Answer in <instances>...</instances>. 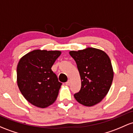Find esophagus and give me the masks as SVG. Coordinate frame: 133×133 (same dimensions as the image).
Wrapping results in <instances>:
<instances>
[{
	"label": "esophagus",
	"mask_w": 133,
	"mask_h": 133,
	"mask_svg": "<svg viewBox=\"0 0 133 133\" xmlns=\"http://www.w3.org/2000/svg\"><path fill=\"white\" fill-rule=\"evenodd\" d=\"M65 84H66V85H68V86H69L70 84H71V80H70V79L68 80V81H67L66 83H65Z\"/></svg>",
	"instance_id": "obj_1"
}]
</instances>
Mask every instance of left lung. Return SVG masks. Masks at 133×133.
<instances>
[{
	"label": "left lung",
	"instance_id": "left-lung-1",
	"mask_svg": "<svg viewBox=\"0 0 133 133\" xmlns=\"http://www.w3.org/2000/svg\"><path fill=\"white\" fill-rule=\"evenodd\" d=\"M69 54L76 62L81 80V90L74 98L87 107L97 104L109 92L113 80L110 58L103 50L91 47L70 51Z\"/></svg>",
	"mask_w": 133,
	"mask_h": 133
}]
</instances>
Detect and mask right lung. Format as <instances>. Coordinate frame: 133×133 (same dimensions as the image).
I'll list each match as a JSON object with an SVG mask.
<instances>
[{"instance_id": "right-lung-1", "label": "right lung", "mask_w": 133, "mask_h": 133, "mask_svg": "<svg viewBox=\"0 0 133 133\" xmlns=\"http://www.w3.org/2000/svg\"><path fill=\"white\" fill-rule=\"evenodd\" d=\"M61 54L59 50H35L21 58L17 66V83L28 102L40 108L54 103L62 83L51 68Z\"/></svg>"}]
</instances>
